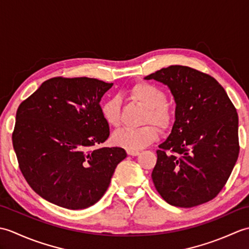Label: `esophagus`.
<instances>
[{"instance_id":"1","label":"esophagus","mask_w":249,"mask_h":249,"mask_svg":"<svg viewBox=\"0 0 249 249\" xmlns=\"http://www.w3.org/2000/svg\"><path fill=\"white\" fill-rule=\"evenodd\" d=\"M127 154L131 156H138L140 154V152L137 150H127Z\"/></svg>"}]
</instances>
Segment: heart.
Here are the masks:
<instances>
[{"label":"heart","mask_w":249,"mask_h":249,"mask_svg":"<svg viewBox=\"0 0 249 249\" xmlns=\"http://www.w3.org/2000/svg\"><path fill=\"white\" fill-rule=\"evenodd\" d=\"M128 98L144 108L142 123H153L160 129H166L172 122V111L166 102V93L155 84L140 82L127 92ZM102 115L109 126L121 124V103L118 97H111L102 105ZM158 131L151 124L139 128H122L112 135V141L127 150H140L157 139Z\"/></svg>","instance_id":"b5f03b06"}]
</instances>
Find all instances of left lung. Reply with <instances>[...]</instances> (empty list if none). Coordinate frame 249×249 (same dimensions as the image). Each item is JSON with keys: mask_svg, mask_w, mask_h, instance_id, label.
Instances as JSON below:
<instances>
[{"mask_svg": "<svg viewBox=\"0 0 249 249\" xmlns=\"http://www.w3.org/2000/svg\"><path fill=\"white\" fill-rule=\"evenodd\" d=\"M169 88L176 121L160 144L152 179L162 199L179 208L212 200L239 157V118L225 89L206 73L171 65L146 76Z\"/></svg>", "mask_w": 249, "mask_h": 249, "instance_id": "left-lung-1", "label": "left lung"}]
</instances>
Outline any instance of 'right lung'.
<instances>
[{
  "label": "right lung",
  "mask_w": 249,
  "mask_h": 249,
  "mask_svg": "<svg viewBox=\"0 0 249 249\" xmlns=\"http://www.w3.org/2000/svg\"><path fill=\"white\" fill-rule=\"evenodd\" d=\"M113 86L93 78H51L20 104L13 145L20 170L41 198L70 210L95 204L108 189L122 147L108 139L100 100Z\"/></svg>",
  "instance_id": "right-lung-1"
}]
</instances>
